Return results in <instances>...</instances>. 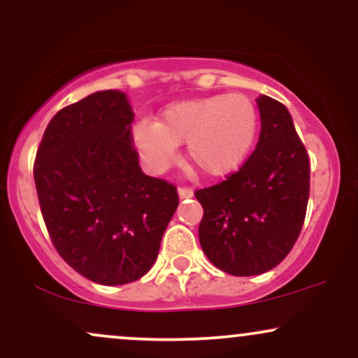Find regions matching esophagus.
I'll return each mask as SVG.
<instances>
[{"label": "esophagus", "instance_id": "34e87169", "mask_svg": "<svg viewBox=\"0 0 358 358\" xmlns=\"http://www.w3.org/2000/svg\"><path fill=\"white\" fill-rule=\"evenodd\" d=\"M178 195L180 199H190L193 195V190L190 187H178Z\"/></svg>", "mask_w": 358, "mask_h": 358}]
</instances>
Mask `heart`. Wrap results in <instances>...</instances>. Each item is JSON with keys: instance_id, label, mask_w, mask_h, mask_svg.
<instances>
[{"instance_id": "obj_1", "label": "heart", "mask_w": 358, "mask_h": 358, "mask_svg": "<svg viewBox=\"0 0 358 358\" xmlns=\"http://www.w3.org/2000/svg\"><path fill=\"white\" fill-rule=\"evenodd\" d=\"M257 133V110L241 94L173 102L158 122L143 119L133 136L139 153L153 170L173 163L176 146L187 143L192 165L219 178L236 171L248 158Z\"/></svg>"}]
</instances>
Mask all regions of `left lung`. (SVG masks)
Here are the masks:
<instances>
[{"label":"left lung","mask_w":358,"mask_h":358,"mask_svg":"<svg viewBox=\"0 0 358 358\" xmlns=\"http://www.w3.org/2000/svg\"><path fill=\"white\" fill-rule=\"evenodd\" d=\"M261 134L239 171L195 190L203 207L199 239L215 268L254 276L276 268L293 249L310 196V158L289 113L261 96Z\"/></svg>","instance_id":"left-lung-1"}]
</instances>
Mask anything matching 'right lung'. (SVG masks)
<instances>
[{
  "label": "right lung",
  "mask_w": 358,
  "mask_h": 358,
  "mask_svg": "<svg viewBox=\"0 0 358 358\" xmlns=\"http://www.w3.org/2000/svg\"><path fill=\"white\" fill-rule=\"evenodd\" d=\"M133 121L126 94H90L50 119L34 163L53 248L99 285L145 276L178 207L175 185L139 168Z\"/></svg>",
  "instance_id": "add662e5"
}]
</instances>
